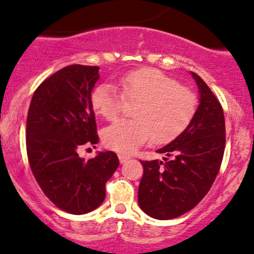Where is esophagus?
Instances as JSON below:
<instances>
[{
    "instance_id": "1",
    "label": "esophagus",
    "mask_w": 254,
    "mask_h": 254,
    "mask_svg": "<svg viewBox=\"0 0 254 254\" xmlns=\"http://www.w3.org/2000/svg\"><path fill=\"white\" fill-rule=\"evenodd\" d=\"M118 157H119V162L122 163V164H123V163H125V162L129 161V159H130V157L129 156H125V154H119Z\"/></svg>"
}]
</instances>
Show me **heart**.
Instances as JSON below:
<instances>
[{
	"label": "heart",
	"instance_id": "b5f03b06",
	"mask_svg": "<svg viewBox=\"0 0 254 254\" xmlns=\"http://www.w3.org/2000/svg\"><path fill=\"white\" fill-rule=\"evenodd\" d=\"M119 86L122 93L108 84L98 85L91 93L93 111L108 120L120 113L124 100L138 101L134 119H118L103 130L105 145L119 153H132L151 138L158 145L172 142L196 116V93L159 69L127 71Z\"/></svg>",
	"mask_w": 254,
	"mask_h": 254
}]
</instances>
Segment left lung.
Returning <instances> with one entry per match:
<instances>
[{"label":"left lung","mask_w":254,"mask_h":254,"mask_svg":"<svg viewBox=\"0 0 254 254\" xmlns=\"http://www.w3.org/2000/svg\"><path fill=\"white\" fill-rule=\"evenodd\" d=\"M199 89V106L188 129L158 149L164 162L140 161L143 176L138 204L159 220L178 218L196 207L212 188L225 149L223 107L208 85L191 73Z\"/></svg>","instance_id":"1"}]
</instances>
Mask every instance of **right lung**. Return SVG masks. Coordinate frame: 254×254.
Returning a JSON list of instances; mask_svg holds the SVG:
<instances>
[{
	"instance_id": "obj_1",
	"label": "right lung",
	"mask_w": 254,
	"mask_h": 254,
	"mask_svg": "<svg viewBox=\"0 0 254 254\" xmlns=\"http://www.w3.org/2000/svg\"><path fill=\"white\" fill-rule=\"evenodd\" d=\"M98 66H64L39 85L26 117V154L34 178L56 207L85 214L106 197L119 165L114 152L80 158L78 149L98 142L91 91Z\"/></svg>"
}]
</instances>
